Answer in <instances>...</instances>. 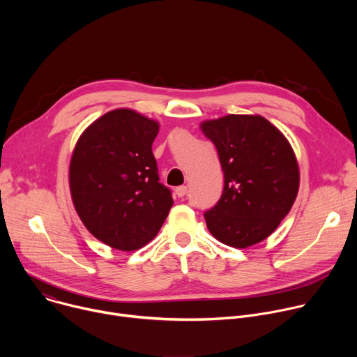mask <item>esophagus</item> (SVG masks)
<instances>
[{
  "mask_svg": "<svg viewBox=\"0 0 357 357\" xmlns=\"http://www.w3.org/2000/svg\"><path fill=\"white\" fill-rule=\"evenodd\" d=\"M175 193H176L178 197H183V196L188 193V188H186V186H178V188L175 189Z\"/></svg>",
  "mask_w": 357,
  "mask_h": 357,
  "instance_id": "1",
  "label": "esophagus"
}]
</instances>
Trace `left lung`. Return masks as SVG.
<instances>
[{"label": "left lung", "mask_w": 357, "mask_h": 357, "mask_svg": "<svg viewBox=\"0 0 357 357\" xmlns=\"http://www.w3.org/2000/svg\"><path fill=\"white\" fill-rule=\"evenodd\" d=\"M225 175L219 202L205 212L209 231L245 248L268 237L291 211L299 171L287 138L261 116L230 114L202 123Z\"/></svg>", "instance_id": "left-lung-1"}]
</instances>
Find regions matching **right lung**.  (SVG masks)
<instances>
[{
    "label": "right lung",
    "instance_id": "add662e5",
    "mask_svg": "<svg viewBox=\"0 0 357 357\" xmlns=\"http://www.w3.org/2000/svg\"><path fill=\"white\" fill-rule=\"evenodd\" d=\"M158 128L132 110H113L82 134L73 151L69 179L76 212L96 238L113 248L144 247L174 205L152 154Z\"/></svg>",
    "mask_w": 357,
    "mask_h": 357
}]
</instances>
